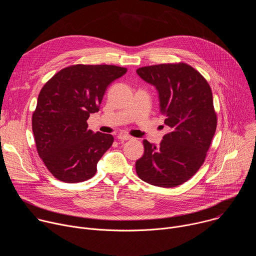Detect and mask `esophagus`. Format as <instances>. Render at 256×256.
Listing matches in <instances>:
<instances>
[{
    "label": "esophagus",
    "instance_id": "esophagus-1",
    "mask_svg": "<svg viewBox=\"0 0 256 256\" xmlns=\"http://www.w3.org/2000/svg\"><path fill=\"white\" fill-rule=\"evenodd\" d=\"M118 140H120V142H124V140H130L132 136H128V134H120L118 136Z\"/></svg>",
    "mask_w": 256,
    "mask_h": 256
}]
</instances>
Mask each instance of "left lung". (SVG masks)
I'll use <instances>...</instances> for the list:
<instances>
[{
  "instance_id": "obj_1",
  "label": "left lung",
  "mask_w": 256,
  "mask_h": 256,
  "mask_svg": "<svg viewBox=\"0 0 256 256\" xmlns=\"http://www.w3.org/2000/svg\"><path fill=\"white\" fill-rule=\"evenodd\" d=\"M136 72L158 90L160 114L169 128L159 147L142 140L144 152L136 162V174L155 186H178L204 164L214 136L212 89L198 70L182 62L142 66Z\"/></svg>"
}]
</instances>
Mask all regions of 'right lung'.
I'll list each match as a JSON object with an SVG mask.
<instances>
[{
	"mask_svg": "<svg viewBox=\"0 0 256 256\" xmlns=\"http://www.w3.org/2000/svg\"><path fill=\"white\" fill-rule=\"evenodd\" d=\"M128 68L114 64H72L62 68L42 88L32 114L36 150L58 180L77 184L92 178L97 163L114 140L88 130L107 86Z\"/></svg>",
	"mask_w": 256,
	"mask_h": 256,
	"instance_id": "obj_1",
	"label": "right lung"
}]
</instances>
